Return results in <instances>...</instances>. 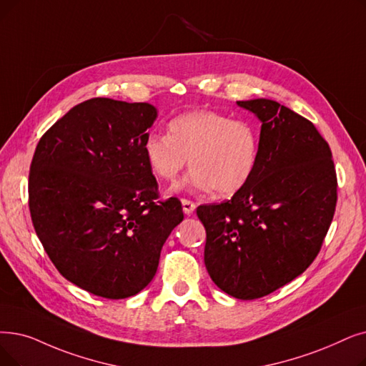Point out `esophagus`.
Returning a JSON list of instances; mask_svg holds the SVG:
<instances>
[{"label": "esophagus", "instance_id": "obj_1", "mask_svg": "<svg viewBox=\"0 0 366 366\" xmlns=\"http://www.w3.org/2000/svg\"><path fill=\"white\" fill-rule=\"evenodd\" d=\"M181 202H182V209H184V212H185L187 215L194 212V209H196V203H194V202L188 200V199H182Z\"/></svg>", "mask_w": 366, "mask_h": 366}]
</instances>
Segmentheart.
Returning a JSON list of instances; mask_svg holds the SVG:
<instances>
[{"instance_id": "obj_1", "label": "heart", "mask_w": 366, "mask_h": 366, "mask_svg": "<svg viewBox=\"0 0 366 366\" xmlns=\"http://www.w3.org/2000/svg\"><path fill=\"white\" fill-rule=\"evenodd\" d=\"M169 134L151 133L144 155L155 178L173 182L187 167L185 184L200 192L233 196L249 184L259 166L260 132L247 119L215 110H189L174 117Z\"/></svg>"}]
</instances>
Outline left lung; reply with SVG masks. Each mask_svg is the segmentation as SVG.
Wrapping results in <instances>:
<instances>
[{"label":"left lung","instance_id":"8db88e82","mask_svg":"<svg viewBox=\"0 0 366 366\" xmlns=\"http://www.w3.org/2000/svg\"><path fill=\"white\" fill-rule=\"evenodd\" d=\"M262 121L259 166L230 200L200 204L204 264L236 299L282 287L320 252L338 199L332 151L314 124L277 102H237Z\"/></svg>","mask_w":366,"mask_h":366}]
</instances>
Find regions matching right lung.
Returning <instances> with one entry per match:
<instances>
[{
	"instance_id": "add662e5",
	"label": "right lung",
	"mask_w": 366,
	"mask_h": 366,
	"mask_svg": "<svg viewBox=\"0 0 366 366\" xmlns=\"http://www.w3.org/2000/svg\"><path fill=\"white\" fill-rule=\"evenodd\" d=\"M157 110L91 99L39 140L28 179L34 230L58 272L95 296L130 297L154 278L184 219L178 197L158 200L144 144Z\"/></svg>"
}]
</instances>
